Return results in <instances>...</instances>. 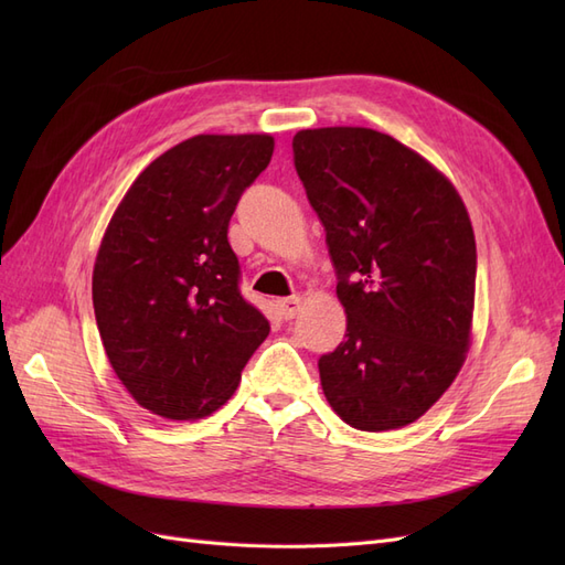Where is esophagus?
<instances>
[{
	"label": "esophagus",
	"mask_w": 565,
	"mask_h": 565,
	"mask_svg": "<svg viewBox=\"0 0 565 565\" xmlns=\"http://www.w3.org/2000/svg\"><path fill=\"white\" fill-rule=\"evenodd\" d=\"M299 306H301V299H299V297H287V299H280V301H278L280 316H282L285 320H292V318L297 316V311H299Z\"/></svg>",
	"instance_id": "1"
}]
</instances>
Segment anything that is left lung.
<instances>
[{"label": "left lung", "instance_id": "1", "mask_svg": "<svg viewBox=\"0 0 565 565\" xmlns=\"http://www.w3.org/2000/svg\"><path fill=\"white\" fill-rule=\"evenodd\" d=\"M292 150L349 318L347 339L318 361L324 398L353 429H401L446 393L469 351L467 207L434 164L382 131L303 129Z\"/></svg>", "mask_w": 565, "mask_h": 565}]
</instances>
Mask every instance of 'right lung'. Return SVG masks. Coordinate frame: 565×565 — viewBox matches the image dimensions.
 <instances>
[{"mask_svg": "<svg viewBox=\"0 0 565 565\" xmlns=\"http://www.w3.org/2000/svg\"><path fill=\"white\" fill-rule=\"evenodd\" d=\"M268 134H200L152 160L115 210L94 266V313L134 401L207 417L268 337L228 245L237 200L270 162Z\"/></svg>", "mask_w": 565, "mask_h": 565, "instance_id": "obj_1", "label": "right lung"}]
</instances>
